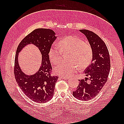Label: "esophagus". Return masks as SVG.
<instances>
[{
	"label": "esophagus",
	"mask_w": 124,
	"mask_h": 124,
	"mask_svg": "<svg viewBox=\"0 0 124 124\" xmlns=\"http://www.w3.org/2000/svg\"><path fill=\"white\" fill-rule=\"evenodd\" d=\"M60 78L61 79H65V80H67L69 79V78L68 77H60Z\"/></svg>",
	"instance_id": "1"
}]
</instances>
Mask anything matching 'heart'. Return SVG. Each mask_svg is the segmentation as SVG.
Segmentation results:
<instances>
[{
  "mask_svg": "<svg viewBox=\"0 0 124 124\" xmlns=\"http://www.w3.org/2000/svg\"><path fill=\"white\" fill-rule=\"evenodd\" d=\"M59 46H52L48 55L52 62L57 64L61 61L62 53H69L68 63H62L54 69L56 75L70 77L77 71L78 68L84 69L90 64L92 59V49L89 44L75 36H68L60 41Z\"/></svg>",
  "mask_w": 124,
  "mask_h": 124,
  "instance_id": "1",
  "label": "heart"
}]
</instances>
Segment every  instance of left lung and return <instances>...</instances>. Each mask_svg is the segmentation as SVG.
Returning <instances> with one entry per match:
<instances>
[{"label": "left lung", "mask_w": 124, "mask_h": 124, "mask_svg": "<svg viewBox=\"0 0 124 124\" xmlns=\"http://www.w3.org/2000/svg\"><path fill=\"white\" fill-rule=\"evenodd\" d=\"M79 31L86 36L92 49V63L84 72L90 81L87 82V78L79 80V85L73 92V95L79 100L87 101L95 97L107 82L110 60L106 45L96 34L85 29Z\"/></svg>", "instance_id": "obj_1"}]
</instances>
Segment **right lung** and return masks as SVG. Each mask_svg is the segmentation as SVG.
Returning a JSON list of instances; mask_svg holds the SVG:
<instances>
[{"mask_svg": "<svg viewBox=\"0 0 124 124\" xmlns=\"http://www.w3.org/2000/svg\"><path fill=\"white\" fill-rule=\"evenodd\" d=\"M56 33L47 29H37L26 36L18 45L15 59L14 75L18 86L29 98L34 102L43 103L53 97L55 85L58 77L51 75L52 68L48 52L57 39ZM32 44L40 51L42 62L39 70L32 75L26 74L18 63V55L25 46Z\"/></svg>", "mask_w": 124, "mask_h": 124, "instance_id": "right-lung-1", "label": "right lung"}]
</instances>
